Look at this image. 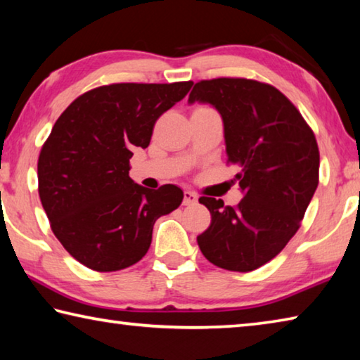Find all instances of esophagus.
Returning a JSON list of instances; mask_svg holds the SVG:
<instances>
[{
    "instance_id": "1",
    "label": "esophagus",
    "mask_w": 360,
    "mask_h": 360,
    "mask_svg": "<svg viewBox=\"0 0 360 360\" xmlns=\"http://www.w3.org/2000/svg\"><path fill=\"white\" fill-rule=\"evenodd\" d=\"M197 193H193V192H191V191H186L184 192V202H182V203H184L186 206H188V205H195V203H197Z\"/></svg>"
}]
</instances>
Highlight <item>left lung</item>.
Here are the masks:
<instances>
[{
    "instance_id": "obj_1",
    "label": "left lung",
    "mask_w": 360,
    "mask_h": 360,
    "mask_svg": "<svg viewBox=\"0 0 360 360\" xmlns=\"http://www.w3.org/2000/svg\"><path fill=\"white\" fill-rule=\"evenodd\" d=\"M210 103L224 122L229 163L245 197L231 208L200 197L211 225L197 236L211 264L252 271L283 251L300 229L319 182L314 133L288 96L270 84L219 77L193 85L188 103Z\"/></svg>"
}]
</instances>
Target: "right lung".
I'll use <instances>...</instances> for the list:
<instances>
[{
  "mask_svg": "<svg viewBox=\"0 0 360 360\" xmlns=\"http://www.w3.org/2000/svg\"><path fill=\"white\" fill-rule=\"evenodd\" d=\"M192 81L111 84L82 94L65 109L41 149L38 191L51 229L77 262L117 271L141 260L160 216L184 193L133 181V149H146L157 119L181 101Z\"/></svg>",
  "mask_w": 360,
  "mask_h": 360,
  "instance_id": "obj_1",
  "label": "right lung"
}]
</instances>
